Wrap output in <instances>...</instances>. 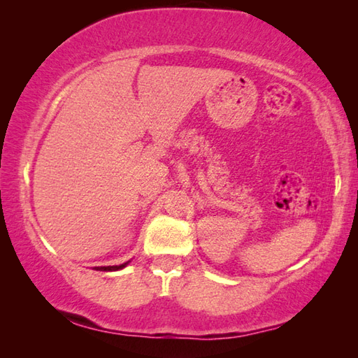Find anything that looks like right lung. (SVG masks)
Listing matches in <instances>:
<instances>
[{"label": "right lung", "instance_id": "1", "mask_svg": "<svg viewBox=\"0 0 358 358\" xmlns=\"http://www.w3.org/2000/svg\"><path fill=\"white\" fill-rule=\"evenodd\" d=\"M127 263H123L120 266H101V268H96V271H118V269H123L124 266H127Z\"/></svg>", "mask_w": 358, "mask_h": 358}]
</instances>
